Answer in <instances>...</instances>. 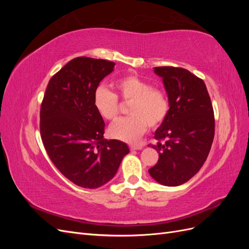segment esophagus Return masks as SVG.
Here are the masks:
<instances>
[{"label": "esophagus", "instance_id": "34e87169", "mask_svg": "<svg viewBox=\"0 0 249 249\" xmlns=\"http://www.w3.org/2000/svg\"><path fill=\"white\" fill-rule=\"evenodd\" d=\"M130 148L132 150H139V149L143 148V145H141V144H133V145H130Z\"/></svg>", "mask_w": 249, "mask_h": 249}]
</instances>
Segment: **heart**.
Listing matches in <instances>:
<instances>
[{"label":"heart","mask_w":249,"mask_h":249,"mask_svg":"<svg viewBox=\"0 0 249 249\" xmlns=\"http://www.w3.org/2000/svg\"><path fill=\"white\" fill-rule=\"evenodd\" d=\"M117 96L130 103V116L120 118L109 127V135L124 142H136L144 134L148 125L159 126L169 111V102L163 90L152 87L150 83L137 76H125L114 83ZM117 96L105 86H99L93 93V106L99 115L106 119H115L119 105Z\"/></svg>","instance_id":"1"}]
</instances>
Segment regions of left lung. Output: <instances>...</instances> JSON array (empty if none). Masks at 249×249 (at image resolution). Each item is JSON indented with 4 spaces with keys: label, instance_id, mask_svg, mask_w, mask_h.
<instances>
[{
    "label": "left lung",
    "instance_id": "1",
    "mask_svg": "<svg viewBox=\"0 0 249 249\" xmlns=\"http://www.w3.org/2000/svg\"><path fill=\"white\" fill-rule=\"evenodd\" d=\"M163 80L169 111L155 132L159 160L148 172L156 182L176 187L199 171L212 146L215 133L213 106L205 82L179 67H154Z\"/></svg>",
    "mask_w": 249,
    "mask_h": 249
}]
</instances>
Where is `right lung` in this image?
Segmentation results:
<instances>
[{
  "instance_id": "right-lung-1",
  "label": "right lung",
  "mask_w": 249,
  "mask_h": 249,
  "mask_svg": "<svg viewBox=\"0 0 249 249\" xmlns=\"http://www.w3.org/2000/svg\"><path fill=\"white\" fill-rule=\"evenodd\" d=\"M114 62L74 58L50 80L40 109L44 148L58 170L77 186L95 189L113 178L130 149L104 138L105 123L93 106L100 82Z\"/></svg>"
}]
</instances>
